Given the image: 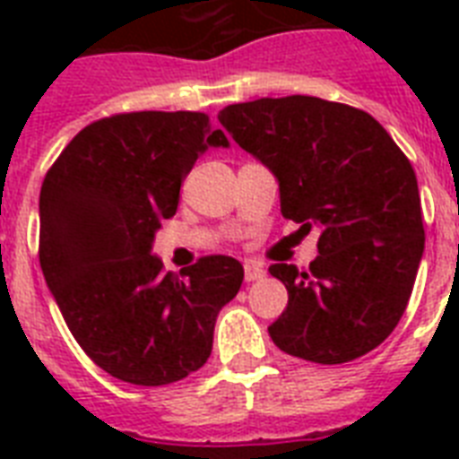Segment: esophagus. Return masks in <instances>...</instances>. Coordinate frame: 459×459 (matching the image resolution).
Instances as JSON below:
<instances>
[{"label":"esophagus","mask_w":459,"mask_h":459,"mask_svg":"<svg viewBox=\"0 0 459 459\" xmlns=\"http://www.w3.org/2000/svg\"><path fill=\"white\" fill-rule=\"evenodd\" d=\"M243 269H245V281H247V283H250V281L264 279V276H266L264 269H262L259 264H255V262H245Z\"/></svg>","instance_id":"esophagus-1"}]
</instances>
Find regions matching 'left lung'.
Masks as SVG:
<instances>
[{
    "instance_id": "left-lung-1",
    "label": "left lung",
    "mask_w": 459,
    "mask_h": 459,
    "mask_svg": "<svg viewBox=\"0 0 459 459\" xmlns=\"http://www.w3.org/2000/svg\"><path fill=\"white\" fill-rule=\"evenodd\" d=\"M219 124L279 178L281 214L321 230L309 272L269 266L288 290L272 341L316 364L367 355L405 314L424 252L410 159L367 111L319 97L230 104Z\"/></svg>"
}]
</instances>
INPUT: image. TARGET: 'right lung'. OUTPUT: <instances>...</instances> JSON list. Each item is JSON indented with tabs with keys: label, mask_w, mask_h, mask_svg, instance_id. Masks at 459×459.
Wrapping results in <instances>:
<instances>
[{
	"label": "right lung",
	"mask_w": 459,
	"mask_h": 459,
	"mask_svg": "<svg viewBox=\"0 0 459 459\" xmlns=\"http://www.w3.org/2000/svg\"><path fill=\"white\" fill-rule=\"evenodd\" d=\"M226 147L202 111H131L85 126L39 190V266L68 331L114 378L166 385L207 362L216 314L243 264L207 255L180 276L152 255L180 183L207 147Z\"/></svg>",
	"instance_id": "add662e5"
}]
</instances>
